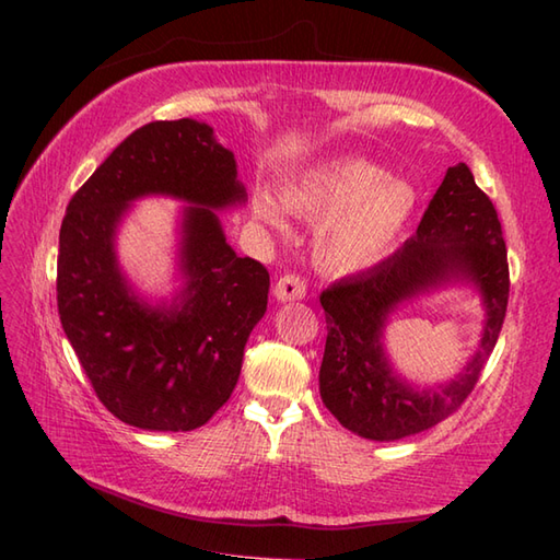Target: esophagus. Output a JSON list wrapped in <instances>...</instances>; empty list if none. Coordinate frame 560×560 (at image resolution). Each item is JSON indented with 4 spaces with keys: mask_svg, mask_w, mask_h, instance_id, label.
<instances>
[{
    "mask_svg": "<svg viewBox=\"0 0 560 560\" xmlns=\"http://www.w3.org/2000/svg\"><path fill=\"white\" fill-rule=\"evenodd\" d=\"M305 283L301 277L295 273H283V277L273 283V299L281 303H291V301H303L305 299Z\"/></svg>",
    "mask_w": 560,
    "mask_h": 560,
    "instance_id": "1",
    "label": "esophagus"
}]
</instances>
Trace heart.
<instances>
[{
    "label": "heart",
    "instance_id": "1",
    "mask_svg": "<svg viewBox=\"0 0 560 560\" xmlns=\"http://www.w3.org/2000/svg\"><path fill=\"white\" fill-rule=\"evenodd\" d=\"M281 206L307 221L315 265L329 273H353L383 261L411 221L416 192L363 159H337L281 187ZM253 217L267 229H283V210L267 192H255Z\"/></svg>",
    "mask_w": 560,
    "mask_h": 560
}]
</instances>
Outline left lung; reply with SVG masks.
I'll return each mask as SVG.
<instances>
[{
    "instance_id": "obj_1",
    "label": "left lung",
    "mask_w": 560,
    "mask_h": 560,
    "mask_svg": "<svg viewBox=\"0 0 560 560\" xmlns=\"http://www.w3.org/2000/svg\"><path fill=\"white\" fill-rule=\"evenodd\" d=\"M469 282L487 319L482 347L455 381L419 390L390 371L382 347L388 315L421 292ZM510 293L508 249L493 201L464 163L452 165L419 229L373 269L331 283L319 295L327 343L319 397L351 433L389 443L428 431L471 395L501 335Z\"/></svg>"
}]
</instances>
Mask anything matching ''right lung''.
Segmentation results:
<instances>
[{
    "label": "right lung",
    "mask_w": 560,
    "mask_h": 560,
    "mask_svg": "<svg viewBox=\"0 0 560 560\" xmlns=\"http://www.w3.org/2000/svg\"><path fill=\"white\" fill-rule=\"evenodd\" d=\"M153 194L188 205L184 287L156 306L133 291L114 253L126 209ZM245 199L233 151L189 117L139 127L71 197L59 231V319L103 407L120 421L195 431L229 401L269 295V271L235 255L217 213Z\"/></svg>",
    "instance_id": "add662e5"
}]
</instances>
